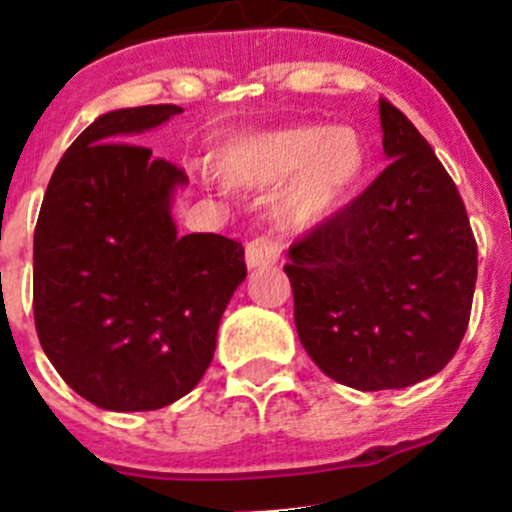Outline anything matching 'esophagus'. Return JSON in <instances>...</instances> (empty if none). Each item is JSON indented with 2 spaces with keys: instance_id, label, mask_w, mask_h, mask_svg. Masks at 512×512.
Masks as SVG:
<instances>
[{
  "instance_id": "obj_1",
  "label": "esophagus",
  "mask_w": 512,
  "mask_h": 512,
  "mask_svg": "<svg viewBox=\"0 0 512 512\" xmlns=\"http://www.w3.org/2000/svg\"><path fill=\"white\" fill-rule=\"evenodd\" d=\"M277 260H280V242L277 240H272V237H255V240L247 242L245 262L250 270L275 265Z\"/></svg>"
}]
</instances>
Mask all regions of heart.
<instances>
[{
    "label": "heart",
    "mask_w": 512,
    "mask_h": 512,
    "mask_svg": "<svg viewBox=\"0 0 512 512\" xmlns=\"http://www.w3.org/2000/svg\"><path fill=\"white\" fill-rule=\"evenodd\" d=\"M367 145L352 127L300 122L242 137L217 160L222 180L267 190L285 182L275 220L285 232H310L330 222L367 172Z\"/></svg>",
    "instance_id": "b5f03b06"
}]
</instances>
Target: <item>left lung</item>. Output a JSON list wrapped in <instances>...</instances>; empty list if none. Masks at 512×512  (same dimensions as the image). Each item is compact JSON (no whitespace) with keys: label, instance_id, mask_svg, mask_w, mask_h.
<instances>
[{"label":"left lung","instance_id":"left-lung-1","mask_svg":"<svg viewBox=\"0 0 512 512\" xmlns=\"http://www.w3.org/2000/svg\"><path fill=\"white\" fill-rule=\"evenodd\" d=\"M390 165L290 247L295 327L317 367L355 390H400L443 370L470 320L478 245L433 147L380 99Z\"/></svg>","mask_w":512,"mask_h":512}]
</instances>
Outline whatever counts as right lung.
<instances>
[{"instance_id":"obj_1","label":"right lung","mask_w":512,"mask_h":512,"mask_svg":"<svg viewBox=\"0 0 512 512\" xmlns=\"http://www.w3.org/2000/svg\"><path fill=\"white\" fill-rule=\"evenodd\" d=\"M177 104L114 109L59 160L34 230V325L69 388L102 410H160L210 367L247 277L240 242L177 235L185 170L132 145Z\"/></svg>"}]
</instances>
